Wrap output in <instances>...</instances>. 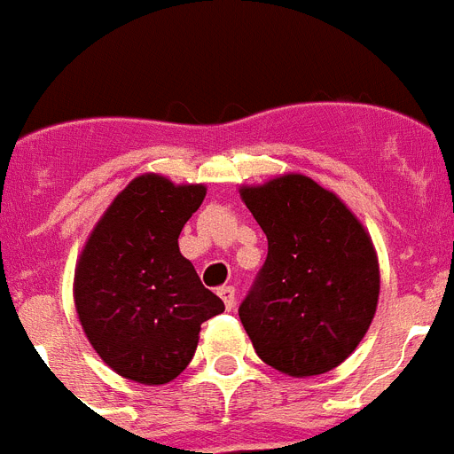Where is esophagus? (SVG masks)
I'll list each match as a JSON object with an SVG mask.
<instances>
[{
	"mask_svg": "<svg viewBox=\"0 0 454 454\" xmlns=\"http://www.w3.org/2000/svg\"><path fill=\"white\" fill-rule=\"evenodd\" d=\"M218 295H220V298H223L224 307L230 309V311L236 307V288H234V286H223V288H218Z\"/></svg>",
	"mask_w": 454,
	"mask_h": 454,
	"instance_id": "obj_1",
	"label": "esophagus"
}]
</instances>
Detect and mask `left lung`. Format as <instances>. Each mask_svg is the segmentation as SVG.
Returning <instances> with one entry per match:
<instances>
[{"instance_id":"8db88e82","label":"left lung","mask_w":454,"mask_h":454,"mask_svg":"<svg viewBox=\"0 0 454 454\" xmlns=\"http://www.w3.org/2000/svg\"><path fill=\"white\" fill-rule=\"evenodd\" d=\"M268 256L240 302L256 355L293 377L346 362L371 327L380 266L371 236L334 192L304 175L243 186Z\"/></svg>"}]
</instances>
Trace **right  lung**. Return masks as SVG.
<instances>
[{"mask_svg": "<svg viewBox=\"0 0 454 454\" xmlns=\"http://www.w3.org/2000/svg\"><path fill=\"white\" fill-rule=\"evenodd\" d=\"M204 195L202 184L140 175L79 256L74 304L83 332L106 366L138 384L175 380L195 355L204 320L224 311L177 243Z\"/></svg>", "mask_w": 454, "mask_h": 454, "instance_id": "obj_1", "label": "right lung"}]
</instances>
